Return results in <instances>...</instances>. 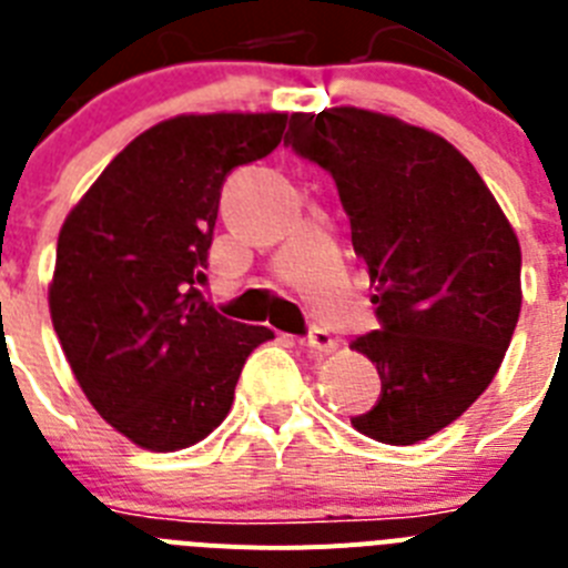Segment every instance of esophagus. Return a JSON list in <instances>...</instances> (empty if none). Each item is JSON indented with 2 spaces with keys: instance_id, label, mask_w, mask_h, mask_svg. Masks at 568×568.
<instances>
[{
  "instance_id": "1",
  "label": "esophagus",
  "mask_w": 568,
  "mask_h": 568,
  "mask_svg": "<svg viewBox=\"0 0 568 568\" xmlns=\"http://www.w3.org/2000/svg\"><path fill=\"white\" fill-rule=\"evenodd\" d=\"M300 343H303L305 348L317 352V354H328V352H334V348H337V337H334V334H328V332H323V328H314V332L308 334L305 339H300Z\"/></svg>"
}]
</instances>
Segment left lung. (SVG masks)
<instances>
[{
	"label": "left lung",
	"instance_id": "left-lung-1",
	"mask_svg": "<svg viewBox=\"0 0 568 568\" xmlns=\"http://www.w3.org/2000/svg\"><path fill=\"white\" fill-rule=\"evenodd\" d=\"M285 142L334 176L377 291L383 325L352 348L383 388L352 426L388 446L426 440L489 388L506 357L523 303L515 229L452 142L392 113H291Z\"/></svg>",
	"mask_w": 568,
	"mask_h": 568
}]
</instances>
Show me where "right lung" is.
Listing matches in <instances>:
<instances>
[{
	"label": "right lung",
	"mask_w": 568,
	"mask_h": 568,
	"mask_svg": "<svg viewBox=\"0 0 568 568\" xmlns=\"http://www.w3.org/2000/svg\"><path fill=\"white\" fill-rule=\"evenodd\" d=\"M288 113H180L128 142L59 229L48 305L105 423L180 452L229 417L245 359L274 337L202 300L220 191L280 145Z\"/></svg>",
	"instance_id": "obj_1"
}]
</instances>
